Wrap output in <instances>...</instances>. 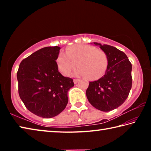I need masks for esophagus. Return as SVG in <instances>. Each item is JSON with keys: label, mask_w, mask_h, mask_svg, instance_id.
I'll return each mask as SVG.
<instances>
[{"label": "esophagus", "mask_w": 151, "mask_h": 151, "mask_svg": "<svg viewBox=\"0 0 151 151\" xmlns=\"http://www.w3.org/2000/svg\"><path fill=\"white\" fill-rule=\"evenodd\" d=\"M73 81H74V83H75V84H76V83H77L79 81V79H74Z\"/></svg>", "instance_id": "1"}]
</instances>
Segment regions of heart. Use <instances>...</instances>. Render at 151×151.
Returning <instances> with one entry per match:
<instances>
[{"mask_svg":"<svg viewBox=\"0 0 151 151\" xmlns=\"http://www.w3.org/2000/svg\"><path fill=\"white\" fill-rule=\"evenodd\" d=\"M77 63L76 75L87 76L91 80H96L105 73L108 66V57L104 51L93 46L75 45L67 48L66 53L58 56L59 70L68 76L75 69Z\"/></svg>","mask_w":151,"mask_h":151,"instance_id":"obj_1","label":"heart"}]
</instances>
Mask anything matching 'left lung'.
Masks as SVG:
<instances>
[{
	"label": "left lung",
	"mask_w": 151,
	"mask_h": 151,
	"mask_svg": "<svg viewBox=\"0 0 151 151\" xmlns=\"http://www.w3.org/2000/svg\"><path fill=\"white\" fill-rule=\"evenodd\" d=\"M106 52L108 66L104 75L89 82L86 94L92 105L101 111L118 108L126 101L132 87V65L124 53L112 46L94 42Z\"/></svg>",
	"instance_id": "1"
}]
</instances>
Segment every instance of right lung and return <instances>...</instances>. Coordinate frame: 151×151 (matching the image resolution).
<instances>
[{"instance_id":"1","label":"right lung","mask_w":151,"mask_h":151,"mask_svg":"<svg viewBox=\"0 0 151 151\" xmlns=\"http://www.w3.org/2000/svg\"><path fill=\"white\" fill-rule=\"evenodd\" d=\"M60 48L47 47L20 63L17 71L19 94L26 108L42 118L60 114L68 103L73 80L60 73L56 62Z\"/></svg>"}]
</instances>
